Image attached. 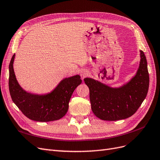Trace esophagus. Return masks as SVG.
<instances>
[{"label": "esophagus", "mask_w": 160, "mask_h": 160, "mask_svg": "<svg viewBox=\"0 0 160 160\" xmlns=\"http://www.w3.org/2000/svg\"><path fill=\"white\" fill-rule=\"evenodd\" d=\"M80 75L82 77H83V78H84L85 76H86L88 75V72L86 71V70H82L80 72Z\"/></svg>", "instance_id": "obj_1"}]
</instances>
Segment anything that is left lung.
I'll list each match as a JSON object with an SVG mask.
<instances>
[{"label": "left lung", "mask_w": 160, "mask_h": 160, "mask_svg": "<svg viewBox=\"0 0 160 160\" xmlns=\"http://www.w3.org/2000/svg\"><path fill=\"white\" fill-rule=\"evenodd\" d=\"M140 52V66L136 75L121 87L112 88L92 78H84L90 90L92 110L100 119H126L135 114L146 98L149 78L146 56L142 50Z\"/></svg>", "instance_id": "obj_1"}]
</instances>
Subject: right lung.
Wrapping results in <instances>:
<instances>
[{
	"mask_svg": "<svg viewBox=\"0 0 160 160\" xmlns=\"http://www.w3.org/2000/svg\"><path fill=\"white\" fill-rule=\"evenodd\" d=\"M15 54L9 64L8 86L11 98L24 116L37 122H51L60 119L68 110L70 98L76 87L82 83L79 75L66 78L46 94L27 92L19 85L15 76L13 63Z\"/></svg>",
	"mask_w": 160,
	"mask_h": 160,
	"instance_id": "add662e5",
	"label": "right lung"
}]
</instances>
